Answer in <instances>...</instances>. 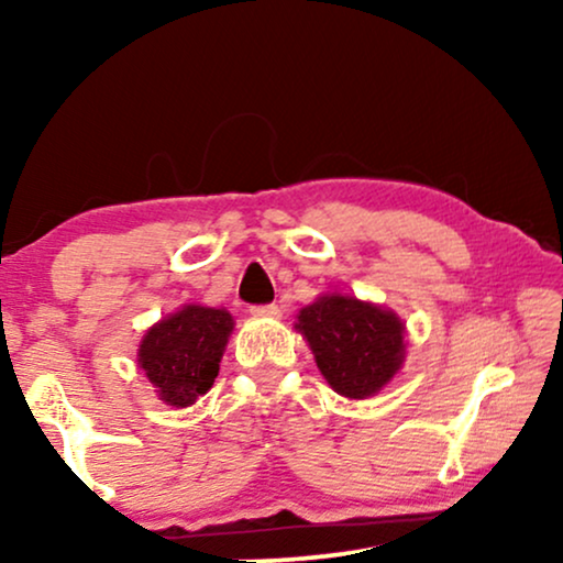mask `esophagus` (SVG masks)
<instances>
[{"label":"esophagus","instance_id":"34e87169","mask_svg":"<svg viewBox=\"0 0 563 563\" xmlns=\"http://www.w3.org/2000/svg\"><path fill=\"white\" fill-rule=\"evenodd\" d=\"M251 312L256 314V318H279L282 307L279 305H256V307H251Z\"/></svg>","mask_w":563,"mask_h":563}]
</instances>
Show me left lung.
I'll list each match as a JSON object with an SVG mask.
<instances>
[{
	"label": "left lung",
	"mask_w": 563,
	"mask_h": 563,
	"mask_svg": "<svg viewBox=\"0 0 563 563\" xmlns=\"http://www.w3.org/2000/svg\"><path fill=\"white\" fill-rule=\"evenodd\" d=\"M295 328L338 395L366 399L387 387L405 361V325L391 310L356 297L322 295L299 310Z\"/></svg>",
	"instance_id": "1"
}]
</instances>
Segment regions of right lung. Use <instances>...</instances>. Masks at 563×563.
<instances>
[{"label":"right lung","instance_id":"obj_1","mask_svg":"<svg viewBox=\"0 0 563 563\" xmlns=\"http://www.w3.org/2000/svg\"><path fill=\"white\" fill-rule=\"evenodd\" d=\"M233 314L202 305H184L148 328L137 349V366L172 407H189L214 384Z\"/></svg>","mask_w":563,"mask_h":563}]
</instances>
